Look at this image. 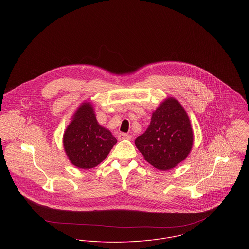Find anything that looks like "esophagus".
I'll return each mask as SVG.
<instances>
[{"mask_svg": "<svg viewBox=\"0 0 249 249\" xmlns=\"http://www.w3.org/2000/svg\"><path fill=\"white\" fill-rule=\"evenodd\" d=\"M118 139L119 140H124V139H130V135H128V134H126V133H120L119 135H118Z\"/></svg>", "mask_w": 249, "mask_h": 249, "instance_id": "esophagus-1", "label": "esophagus"}]
</instances>
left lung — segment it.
I'll list each match as a JSON object with an SVG mask.
<instances>
[{
  "label": "left lung",
  "mask_w": 249,
  "mask_h": 249,
  "mask_svg": "<svg viewBox=\"0 0 249 249\" xmlns=\"http://www.w3.org/2000/svg\"><path fill=\"white\" fill-rule=\"evenodd\" d=\"M193 141L186 111L176 99L169 98L153 112L149 126L135 144L149 164L168 171L188 156Z\"/></svg>",
  "instance_id": "8db88e82"
}]
</instances>
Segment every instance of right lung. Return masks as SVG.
Segmentation results:
<instances>
[{
  "instance_id": "add662e5",
  "label": "right lung",
  "mask_w": 249,
  "mask_h": 249,
  "mask_svg": "<svg viewBox=\"0 0 249 249\" xmlns=\"http://www.w3.org/2000/svg\"><path fill=\"white\" fill-rule=\"evenodd\" d=\"M63 143L71 164L87 170L107 158L117 139L99 124L91 105L85 103L73 115L64 133Z\"/></svg>"
}]
</instances>
